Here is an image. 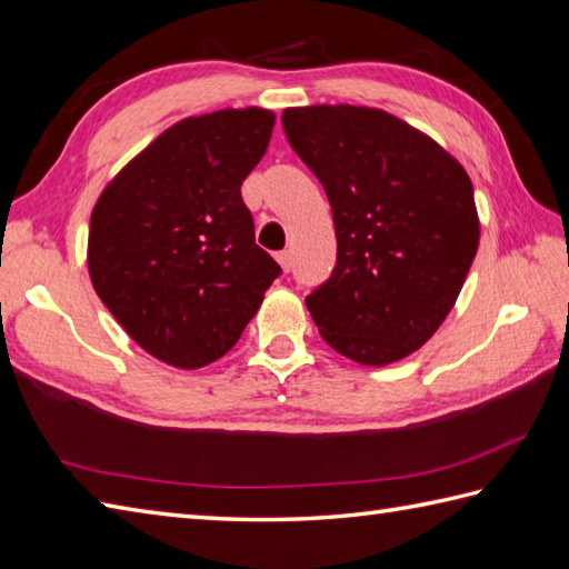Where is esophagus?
Listing matches in <instances>:
<instances>
[{
	"mask_svg": "<svg viewBox=\"0 0 569 569\" xmlns=\"http://www.w3.org/2000/svg\"><path fill=\"white\" fill-rule=\"evenodd\" d=\"M276 259H279V263H281V269L288 273L290 271V267H293V254L288 252V249H283V252H279L276 254Z\"/></svg>",
	"mask_w": 569,
	"mask_h": 569,
	"instance_id": "obj_1",
	"label": "esophagus"
}]
</instances>
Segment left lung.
<instances>
[{"mask_svg":"<svg viewBox=\"0 0 569 569\" xmlns=\"http://www.w3.org/2000/svg\"><path fill=\"white\" fill-rule=\"evenodd\" d=\"M283 130L332 206L337 263L306 298L322 339L363 366L417 351L478 252L472 183L456 157L368 106L286 109Z\"/></svg>","mask_w":569,"mask_h":569,"instance_id":"left-lung-1","label":"left lung"}]
</instances>
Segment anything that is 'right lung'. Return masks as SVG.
I'll list each match as a JSON object with an SVG mask.
<instances>
[{
	"label": "right lung",
	"mask_w": 569,
	"mask_h": 569,
	"mask_svg": "<svg viewBox=\"0 0 569 569\" xmlns=\"http://www.w3.org/2000/svg\"><path fill=\"white\" fill-rule=\"evenodd\" d=\"M273 123L257 106L183 118L118 171L91 210V286L154 359L187 371L218 361L281 276L254 242L240 193Z\"/></svg>",
	"instance_id": "right-lung-1"
}]
</instances>
